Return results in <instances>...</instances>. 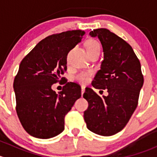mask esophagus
Masks as SVG:
<instances>
[{
  "label": "esophagus",
  "instance_id": "esophagus-1",
  "mask_svg": "<svg viewBox=\"0 0 157 157\" xmlns=\"http://www.w3.org/2000/svg\"><path fill=\"white\" fill-rule=\"evenodd\" d=\"M85 92V86H81V94L82 96H83V93Z\"/></svg>",
  "mask_w": 157,
  "mask_h": 157
}]
</instances>
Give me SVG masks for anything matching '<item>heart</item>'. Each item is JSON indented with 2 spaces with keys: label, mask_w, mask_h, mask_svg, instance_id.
<instances>
[{
  "label": "heart",
  "mask_w": 157,
  "mask_h": 157,
  "mask_svg": "<svg viewBox=\"0 0 157 157\" xmlns=\"http://www.w3.org/2000/svg\"><path fill=\"white\" fill-rule=\"evenodd\" d=\"M86 49L87 52H93L96 51H100V45L99 42L96 40H89L86 43ZM90 72H82L80 73L76 77V79L79 82L82 83H85L88 81L89 77H90Z\"/></svg>",
  "instance_id": "heart-1"
}]
</instances>
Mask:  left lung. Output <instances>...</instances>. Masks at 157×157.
I'll return each mask as SVG.
<instances>
[{"label":"left lung","instance_id":"left-lung-1","mask_svg":"<svg viewBox=\"0 0 157 157\" xmlns=\"http://www.w3.org/2000/svg\"><path fill=\"white\" fill-rule=\"evenodd\" d=\"M90 35L98 36L104 52L101 69L92 85L96 89H108L109 95L100 97L91 88H86L83 96L89 106L83 117L92 132L111 136L125 127L137 108L144 76L140 61L124 39L102 28Z\"/></svg>","mask_w":157,"mask_h":157}]
</instances>
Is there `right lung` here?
<instances>
[{"mask_svg":"<svg viewBox=\"0 0 157 157\" xmlns=\"http://www.w3.org/2000/svg\"><path fill=\"white\" fill-rule=\"evenodd\" d=\"M84 34L82 30H71L51 35L22 60L13 81L16 111L30 135L47 139L64 130V117L81 96V88L70 82L56 93L52 85L63 80L67 54Z\"/></svg>","mask_w":157,"mask_h":157,"instance_id":"1","label":"right lung"}]
</instances>
